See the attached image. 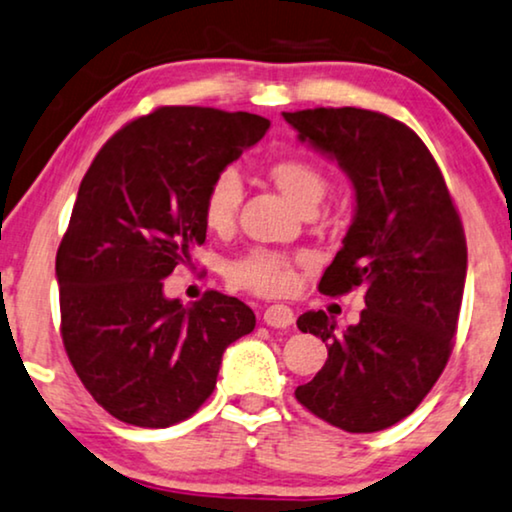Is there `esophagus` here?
I'll return each instance as SVG.
<instances>
[{
	"label": "esophagus",
	"instance_id": "esophagus-1",
	"mask_svg": "<svg viewBox=\"0 0 512 512\" xmlns=\"http://www.w3.org/2000/svg\"><path fill=\"white\" fill-rule=\"evenodd\" d=\"M264 323L269 327H290L295 323V313H292L290 306L285 304H271L267 311H264Z\"/></svg>",
	"mask_w": 512,
	"mask_h": 512
}]
</instances>
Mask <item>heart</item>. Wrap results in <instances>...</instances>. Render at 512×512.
Here are the masks:
<instances>
[{"label":"heart","instance_id":"b5f03b06","mask_svg":"<svg viewBox=\"0 0 512 512\" xmlns=\"http://www.w3.org/2000/svg\"><path fill=\"white\" fill-rule=\"evenodd\" d=\"M267 177L295 203L299 210H313L323 199L327 180L316 163L304 156L283 154L267 163ZM243 199V185L236 170L224 168L217 173L203 194V222L215 234L234 227L238 206ZM224 278L234 288L250 290L255 295H281L295 285V260L269 248H252L224 264Z\"/></svg>","mask_w":512,"mask_h":512}]
</instances>
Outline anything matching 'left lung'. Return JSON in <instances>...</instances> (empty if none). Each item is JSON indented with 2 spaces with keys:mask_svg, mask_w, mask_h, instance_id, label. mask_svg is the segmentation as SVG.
Returning <instances> with one entry per match:
<instances>
[{
  "mask_svg": "<svg viewBox=\"0 0 512 512\" xmlns=\"http://www.w3.org/2000/svg\"><path fill=\"white\" fill-rule=\"evenodd\" d=\"M299 140L337 159L356 189V215L318 290L365 288L360 323L344 332L325 311L297 318L327 360L295 398L349 433L410 417L445 370L466 283V236L424 140L403 121L358 107L283 112Z\"/></svg>",
  "mask_w": 512,
  "mask_h": 512,
  "instance_id": "8db88e82",
  "label": "left lung"
}]
</instances>
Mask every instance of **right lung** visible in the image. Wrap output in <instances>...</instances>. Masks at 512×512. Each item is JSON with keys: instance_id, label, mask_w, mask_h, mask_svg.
Here are the masks:
<instances>
[{"instance_id": "right-lung-1", "label": "right lung", "mask_w": 512, "mask_h": 512, "mask_svg": "<svg viewBox=\"0 0 512 512\" xmlns=\"http://www.w3.org/2000/svg\"><path fill=\"white\" fill-rule=\"evenodd\" d=\"M267 131L257 114L159 107L114 133L86 170L56 255L60 337L114 419H189L213 393L224 349L255 330L241 299L208 290L182 306L163 278L206 241L210 180Z\"/></svg>"}]
</instances>
